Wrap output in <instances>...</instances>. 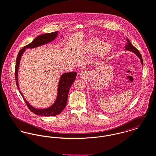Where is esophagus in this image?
I'll use <instances>...</instances> for the list:
<instances>
[{
	"mask_svg": "<svg viewBox=\"0 0 156 156\" xmlns=\"http://www.w3.org/2000/svg\"><path fill=\"white\" fill-rule=\"evenodd\" d=\"M86 71H85V70H83V71H81V72H80V75H81V76H85V75H86Z\"/></svg>",
	"mask_w": 156,
	"mask_h": 156,
	"instance_id": "34e87169",
	"label": "esophagus"
}]
</instances>
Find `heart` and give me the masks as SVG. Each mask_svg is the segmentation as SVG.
Returning a JSON list of instances; mask_svg holds the SVG:
<instances>
[{
  "instance_id": "b5f03b06",
  "label": "heart",
  "mask_w": 156,
  "mask_h": 156,
  "mask_svg": "<svg viewBox=\"0 0 156 156\" xmlns=\"http://www.w3.org/2000/svg\"><path fill=\"white\" fill-rule=\"evenodd\" d=\"M101 41L98 37H93L90 39L87 42L85 48L87 52H93L98 50L101 53L107 51L111 47V43L109 42H105L101 44Z\"/></svg>"
}]
</instances>
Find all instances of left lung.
I'll use <instances>...</instances> for the list:
<instances>
[{
    "label": "left lung",
    "mask_w": 156,
    "mask_h": 156,
    "mask_svg": "<svg viewBox=\"0 0 156 156\" xmlns=\"http://www.w3.org/2000/svg\"><path fill=\"white\" fill-rule=\"evenodd\" d=\"M127 44L126 45V50L127 51H130L132 52H134L138 57L139 58L140 60L141 64L143 65V60H142V57L140 54V52L138 50L131 44V42H130V41L129 40V39H127Z\"/></svg>",
    "instance_id": "obj_1"
}]
</instances>
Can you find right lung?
<instances>
[{
  "instance_id": "1",
  "label": "right lung",
  "mask_w": 156,
  "mask_h": 156,
  "mask_svg": "<svg viewBox=\"0 0 156 156\" xmlns=\"http://www.w3.org/2000/svg\"><path fill=\"white\" fill-rule=\"evenodd\" d=\"M58 35V32H54L50 34H45L43 35H39L29 44L24 46L18 52L16 60V69H15V77L16 84L18 89L23 96L26 104L27 105L29 109L35 114L38 115H42L45 117H50L55 116L59 114L65 108L67 101H68V96L69 91L70 88L73 84V81L76 79V76L77 73L76 72H70L68 73H64L60 76L58 89H57V96L55 102L52 104L51 106L47 108L44 109H36L32 106L24 98L23 94L21 92L20 90V87L18 82V72L19 65L20 63V60L21 58V55L23 52L26 51V48H34L36 47H39L41 45L47 44L53 40H54Z\"/></svg>"
}]
</instances>
